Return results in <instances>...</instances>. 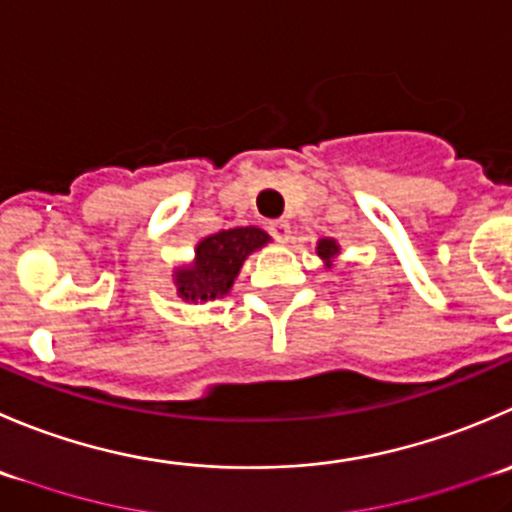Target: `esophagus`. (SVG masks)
<instances>
[{"mask_svg": "<svg viewBox=\"0 0 512 512\" xmlns=\"http://www.w3.org/2000/svg\"><path fill=\"white\" fill-rule=\"evenodd\" d=\"M267 230H270V235L275 237L277 242H287V240H290V222H287V220L270 222V227H267Z\"/></svg>", "mask_w": 512, "mask_h": 512, "instance_id": "esophagus-1", "label": "esophagus"}]
</instances>
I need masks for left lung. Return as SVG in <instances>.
I'll use <instances>...</instances> for the list:
<instances>
[{"instance_id":"1","label":"left lung","mask_w":512,"mask_h":512,"mask_svg":"<svg viewBox=\"0 0 512 512\" xmlns=\"http://www.w3.org/2000/svg\"><path fill=\"white\" fill-rule=\"evenodd\" d=\"M337 250H340V247L335 245V240H320V242H317V255H320L322 260H330V257H335Z\"/></svg>"}]
</instances>
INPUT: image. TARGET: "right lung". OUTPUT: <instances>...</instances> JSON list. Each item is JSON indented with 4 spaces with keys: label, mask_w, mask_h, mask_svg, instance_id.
<instances>
[{
    "label": "right lung",
    "mask_w": 512,
    "mask_h": 512,
    "mask_svg": "<svg viewBox=\"0 0 512 512\" xmlns=\"http://www.w3.org/2000/svg\"><path fill=\"white\" fill-rule=\"evenodd\" d=\"M267 240L270 237L257 227H235V230H222L205 237L197 245L195 265L177 270V290L185 300L192 302L227 295L247 255L267 245Z\"/></svg>",
    "instance_id": "obj_1"
}]
</instances>
